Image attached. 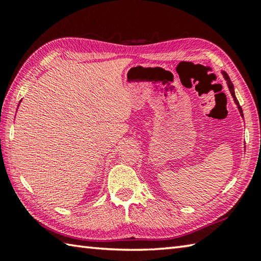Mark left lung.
Masks as SVG:
<instances>
[{
	"label": "left lung",
	"instance_id": "left-lung-1",
	"mask_svg": "<svg viewBox=\"0 0 261 261\" xmlns=\"http://www.w3.org/2000/svg\"><path fill=\"white\" fill-rule=\"evenodd\" d=\"M221 73L223 74V78L226 79V82H227V85H228V88H229V91H230V93H231L232 98H233V101H235V103H236V106H237V108H238V110H240V114H241V116L243 117V110H242V107H241V106H240V102H238V100H237L236 95H235V90H233V85H232V83H231V81H230V78H229V76H228V74H227V72H224V71H221Z\"/></svg>",
	"mask_w": 261,
	"mask_h": 261
}]
</instances>
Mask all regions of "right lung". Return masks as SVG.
<instances>
[{
    "label": "right lung",
    "mask_w": 261,
    "mask_h": 261,
    "mask_svg": "<svg viewBox=\"0 0 261 261\" xmlns=\"http://www.w3.org/2000/svg\"><path fill=\"white\" fill-rule=\"evenodd\" d=\"M18 106H19V105H18Z\"/></svg>",
    "instance_id": "right-lung-1"
}]
</instances>
